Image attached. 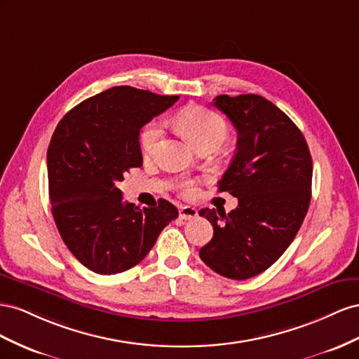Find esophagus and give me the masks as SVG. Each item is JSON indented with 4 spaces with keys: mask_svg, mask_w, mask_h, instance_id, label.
<instances>
[{
    "mask_svg": "<svg viewBox=\"0 0 359 359\" xmlns=\"http://www.w3.org/2000/svg\"><path fill=\"white\" fill-rule=\"evenodd\" d=\"M179 212H180V213H179L180 219H185V221L197 218V215H198L197 209H196V208H191V206H182Z\"/></svg>",
    "mask_w": 359,
    "mask_h": 359,
    "instance_id": "esophagus-1",
    "label": "esophagus"
}]
</instances>
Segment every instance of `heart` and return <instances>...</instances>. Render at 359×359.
<instances>
[{
  "label": "heart",
  "instance_id": "b5f03b06",
  "mask_svg": "<svg viewBox=\"0 0 359 359\" xmlns=\"http://www.w3.org/2000/svg\"><path fill=\"white\" fill-rule=\"evenodd\" d=\"M179 126L187 132L188 137L196 142L198 147L204 144H222L229 135L227 123L224 121L222 117H219L217 112H213L208 108L203 107H189L183 109L179 117ZM162 138V125L161 121L153 120L146 128L141 130L140 135V146L142 153L146 156L153 155L156 151L159 142ZM183 194L185 196H192L196 191V182L194 180H185L182 183Z\"/></svg>",
  "mask_w": 359,
  "mask_h": 359
}]
</instances>
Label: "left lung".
Wrapping results in <instances>:
<instances>
[{"label": "left lung", "mask_w": 359, "mask_h": 359, "mask_svg": "<svg viewBox=\"0 0 359 359\" xmlns=\"http://www.w3.org/2000/svg\"><path fill=\"white\" fill-rule=\"evenodd\" d=\"M213 105L238 130L236 155L218 189L239 204L230 213L198 212L213 227L200 257L225 278L248 280L278 260L299 231L311 200L313 161L302 132L271 100L219 95Z\"/></svg>", "instance_id": "left-lung-1"}]
</instances>
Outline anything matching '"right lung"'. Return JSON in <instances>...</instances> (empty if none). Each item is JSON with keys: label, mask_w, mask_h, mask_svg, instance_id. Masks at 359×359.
<instances>
[{"label": "right lung", "mask_w": 359, "mask_h": 359, "mask_svg": "<svg viewBox=\"0 0 359 359\" xmlns=\"http://www.w3.org/2000/svg\"><path fill=\"white\" fill-rule=\"evenodd\" d=\"M177 99L112 87L81 102L57 125L48 147L53 217L66 247L87 269L112 275L134 268L179 217L167 200L140 209L123 201L117 188L125 172L142 165L140 129Z\"/></svg>", "instance_id": "1"}]
</instances>
